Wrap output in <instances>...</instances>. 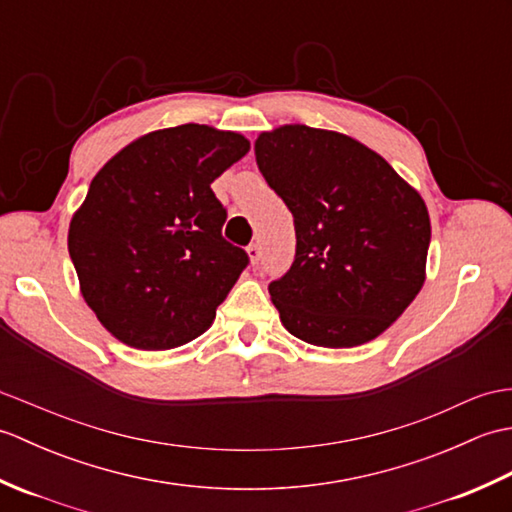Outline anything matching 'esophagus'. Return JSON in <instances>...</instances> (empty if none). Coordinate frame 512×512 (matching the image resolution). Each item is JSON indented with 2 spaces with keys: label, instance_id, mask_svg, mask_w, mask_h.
I'll return each mask as SVG.
<instances>
[{
  "label": "esophagus",
  "instance_id": "1",
  "mask_svg": "<svg viewBox=\"0 0 512 512\" xmlns=\"http://www.w3.org/2000/svg\"><path fill=\"white\" fill-rule=\"evenodd\" d=\"M246 253H248V259H250V264H259V257H262V250H259V246L257 244H250L248 248H246Z\"/></svg>",
  "mask_w": 512,
  "mask_h": 512
}]
</instances>
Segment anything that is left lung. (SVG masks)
Listing matches in <instances>:
<instances>
[{
	"label": "left lung",
	"instance_id": "obj_1",
	"mask_svg": "<svg viewBox=\"0 0 512 512\" xmlns=\"http://www.w3.org/2000/svg\"><path fill=\"white\" fill-rule=\"evenodd\" d=\"M255 160L295 217V262L268 286L284 328L319 347L376 339L427 277L431 222L420 193L374 149L330 129L262 132Z\"/></svg>",
	"mask_w": 512,
	"mask_h": 512
}]
</instances>
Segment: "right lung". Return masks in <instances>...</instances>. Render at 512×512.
<instances>
[{
	"label": "right lung",
	"instance_id": "add662e5",
	"mask_svg": "<svg viewBox=\"0 0 512 512\" xmlns=\"http://www.w3.org/2000/svg\"><path fill=\"white\" fill-rule=\"evenodd\" d=\"M237 132L187 123L136 138L96 173L70 220L85 303L136 350H171L211 328L248 264L222 237L211 182L242 160Z\"/></svg>",
	"mask_w": 512,
	"mask_h": 512
}]
</instances>
